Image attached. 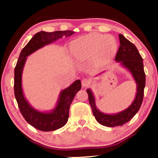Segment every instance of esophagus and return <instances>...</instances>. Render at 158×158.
Segmentation results:
<instances>
[{"instance_id": "1", "label": "esophagus", "mask_w": 158, "mask_h": 158, "mask_svg": "<svg viewBox=\"0 0 158 158\" xmlns=\"http://www.w3.org/2000/svg\"><path fill=\"white\" fill-rule=\"evenodd\" d=\"M90 85V81L88 78H84L82 80V86L83 87H87Z\"/></svg>"}]
</instances>
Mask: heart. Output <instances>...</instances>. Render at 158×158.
<instances>
[{"label": "heart", "instance_id": "b5f03b06", "mask_svg": "<svg viewBox=\"0 0 158 158\" xmlns=\"http://www.w3.org/2000/svg\"><path fill=\"white\" fill-rule=\"evenodd\" d=\"M116 48L115 39L101 34H96L77 42L73 47V52L79 60H85L94 57L98 52L109 55Z\"/></svg>", "mask_w": 158, "mask_h": 158}]
</instances>
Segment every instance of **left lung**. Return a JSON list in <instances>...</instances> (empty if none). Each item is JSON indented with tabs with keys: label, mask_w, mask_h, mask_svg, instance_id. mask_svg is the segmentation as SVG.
I'll return each instance as SVG.
<instances>
[{
	"label": "left lung",
	"mask_w": 158,
	"mask_h": 158,
	"mask_svg": "<svg viewBox=\"0 0 158 158\" xmlns=\"http://www.w3.org/2000/svg\"><path fill=\"white\" fill-rule=\"evenodd\" d=\"M118 37L120 45L116 55L115 60L117 62H121L123 65L128 68L136 81L137 84V92L135 101L128 109L120 113L114 115L104 114L97 109L91 90L90 89L87 90L88 100L96 121L101 125L109 127L122 126L135 116L142 105L145 86L146 77L142 56L140 55L135 45L127 40L122 34H118Z\"/></svg>",
	"instance_id": "obj_1"
}]
</instances>
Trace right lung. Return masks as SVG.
<instances>
[{"label": "right lung", "mask_w": 158, "mask_h": 158, "mask_svg": "<svg viewBox=\"0 0 158 158\" xmlns=\"http://www.w3.org/2000/svg\"><path fill=\"white\" fill-rule=\"evenodd\" d=\"M72 31H40L36 33L21 50L14 69V94L19 110L25 120L34 128L43 131H54L61 128L68 122L69 110L75 94L81 88V82L75 81L70 87L62 90L55 110L51 113H42L30 106L23 95L21 88V74L28 55L44 45L55 42L62 36H70Z\"/></svg>", "instance_id": "add662e5"}]
</instances>
